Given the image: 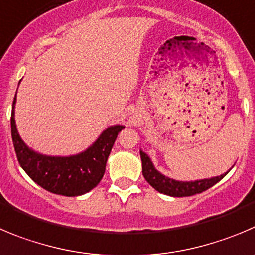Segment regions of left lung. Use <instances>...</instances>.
<instances>
[{"label": "left lung", "instance_id": "left-lung-1", "mask_svg": "<svg viewBox=\"0 0 255 255\" xmlns=\"http://www.w3.org/2000/svg\"><path fill=\"white\" fill-rule=\"evenodd\" d=\"M141 160H142V173L146 181L151 185L153 189L161 194L168 195L173 197H185L192 196V195L200 194V192L205 191L210 189L211 186L219 182L225 175L216 176L213 178H205V180H197V181H176L172 178H168L160 173L152 165L151 160L148 158L144 152L141 151Z\"/></svg>", "mask_w": 255, "mask_h": 255}]
</instances>
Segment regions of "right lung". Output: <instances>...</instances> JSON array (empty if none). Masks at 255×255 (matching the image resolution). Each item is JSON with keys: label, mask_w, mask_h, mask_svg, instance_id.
<instances>
[{"label": "right lung", "mask_w": 255, "mask_h": 255, "mask_svg": "<svg viewBox=\"0 0 255 255\" xmlns=\"http://www.w3.org/2000/svg\"><path fill=\"white\" fill-rule=\"evenodd\" d=\"M16 95L11 113V134L18 163L37 185L52 194L79 196L94 189L106 172L107 160L123 126L104 130L83 153L70 157L42 156L31 151L18 135L15 125Z\"/></svg>", "instance_id": "1"}]
</instances>
